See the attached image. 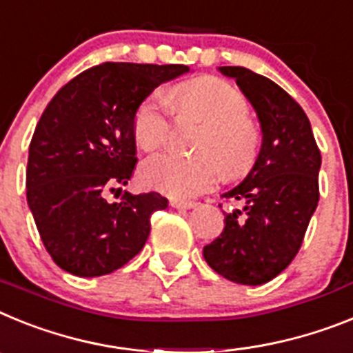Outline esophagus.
Returning <instances> with one entry per match:
<instances>
[{"label": "esophagus", "instance_id": "obj_1", "mask_svg": "<svg viewBox=\"0 0 353 353\" xmlns=\"http://www.w3.org/2000/svg\"><path fill=\"white\" fill-rule=\"evenodd\" d=\"M170 206L176 208V210H192L197 204L192 201H177V199H170Z\"/></svg>", "mask_w": 353, "mask_h": 353}]
</instances>
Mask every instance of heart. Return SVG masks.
<instances>
[{"label": "heart", "mask_w": 353, "mask_h": 353, "mask_svg": "<svg viewBox=\"0 0 353 353\" xmlns=\"http://www.w3.org/2000/svg\"><path fill=\"white\" fill-rule=\"evenodd\" d=\"M181 115L204 122L197 154L165 151L147 158L140 176L149 188L172 197H195L213 188L223 176L240 177L250 170L261 145V133L249 115V101L236 87L213 76L190 79L172 90ZM170 108L161 94H151L133 117L134 142L143 151L163 145L170 133Z\"/></svg>", "instance_id": "1"}]
</instances>
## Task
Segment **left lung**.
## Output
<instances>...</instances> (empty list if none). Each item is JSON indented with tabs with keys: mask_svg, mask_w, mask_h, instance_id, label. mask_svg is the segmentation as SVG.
Wrapping results in <instances>:
<instances>
[{
	"mask_svg": "<svg viewBox=\"0 0 353 353\" xmlns=\"http://www.w3.org/2000/svg\"><path fill=\"white\" fill-rule=\"evenodd\" d=\"M250 101L263 142L250 172L222 197L240 202L223 231L204 247L208 265L236 284L277 277L299 252L318 206L321 154L300 104L272 79L245 67H219Z\"/></svg>",
	"mask_w": 353,
	"mask_h": 353,
	"instance_id": "obj_1",
	"label": "left lung"
}]
</instances>
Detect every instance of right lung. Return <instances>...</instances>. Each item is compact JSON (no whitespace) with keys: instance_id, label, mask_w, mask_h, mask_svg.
Listing matches in <instances>:
<instances>
[{"instance_id":"obj_1","label":"right lung","mask_w":353,"mask_h":353,"mask_svg":"<svg viewBox=\"0 0 353 353\" xmlns=\"http://www.w3.org/2000/svg\"><path fill=\"white\" fill-rule=\"evenodd\" d=\"M188 70L101 63L70 79L46 106L30 143L26 199L46 250L62 270L99 277L143 249L151 214L165 210L167 199L156 192H124L121 202L104 197L133 176L139 104Z\"/></svg>"}]
</instances>
